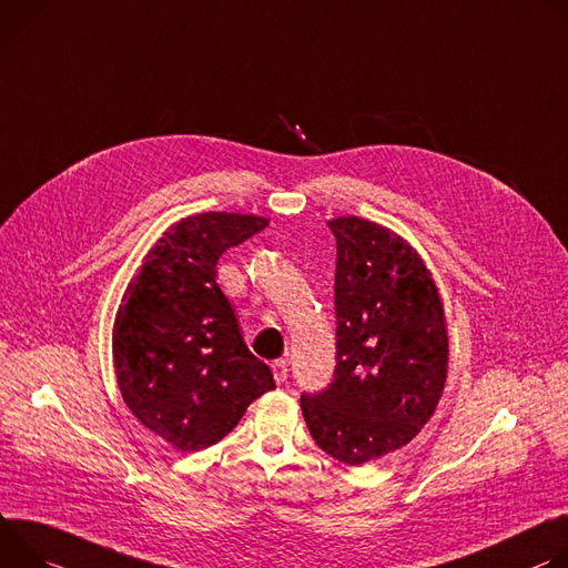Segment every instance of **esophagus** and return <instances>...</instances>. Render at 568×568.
<instances>
[{
	"label": "esophagus",
	"mask_w": 568,
	"mask_h": 568,
	"mask_svg": "<svg viewBox=\"0 0 568 568\" xmlns=\"http://www.w3.org/2000/svg\"><path fill=\"white\" fill-rule=\"evenodd\" d=\"M271 367H273V376H275L277 384H284L288 379V361L277 358V361H273Z\"/></svg>",
	"instance_id": "obj_1"
}]
</instances>
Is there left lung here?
<instances>
[{
	"label": "left lung",
	"instance_id": "8db88e82",
	"mask_svg": "<svg viewBox=\"0 0 568 568\" xmlns=\"http://www.w3.org/2000/svg\"><path fill=\"white\" fill-rule=\"evenodd\" d=\"M336 236V367L300 406L316 445L345 465L402 449L433 415L447 382L449 343L437 288L417 252L358 216Z\"/></svg>",
	"mask_w": 568,
	"mask_h": 568
}]
</instances>
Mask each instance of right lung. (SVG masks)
Wrapping results in <instances>:
<instances>
[{
	"mask_svg": "<svg viewBox=\"0 0 568 568\" xmlns=\"http://www.w3.org/2000/svg\"><path fill=\"white\" fill-rule=\"evenodd\" d=\"M266 225L225 212L182 219L149 252L116 311L112 354L121 397L180 452L216 445L252 402L275 388L216 284L223 252Z\"/></svg>",
	"mask_w": 568,
	"mask_h": 568,
	"instance_id": "obj_1",
	"label": "right lung"
}]
</instances>
